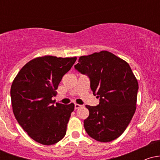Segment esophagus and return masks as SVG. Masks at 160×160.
Segmentation results:
<instances>
[{
    "label": "esophagus",
    "mask_w": 160,
    "mask_h": 160,
    "mask_svg": "<svg viewBox=\"0 0 160 160\" xmlns=\"http://www.w3.org/2000/svg\"><path fill=\"white\" fill-rule=\"evenodd\" d=\"M82 105H80V104H74V108L75 109H78V108H80V107H81Z\"/></svg>",
    "instance_id": "34e87169"
}]
</instances>
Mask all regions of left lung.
I'll return each mask as SVG.
<instances>
[{
	"instance_id": "obj_1",
	"label": "left lung",
	"mask_w": 160,
	"mask_h": 160,
	"mask_svg": "<svg viewBox=\"0 0 160 160\" xmlns=\"http://www.w3.org/2000/svg\"><path fill=\"white\" fill-rule=\"evenodd\" d=\"M75 69L90 80L93 94L99 98L97 106L86 105L89 115L84 120L88 135L101 142L120 137L136 110L138 83L128 64L108 51H101L79 58Z\"/></svg>"
}]
</instances>
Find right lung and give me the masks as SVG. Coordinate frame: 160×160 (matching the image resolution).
Wrapping results in <instances>:
<instances>
[{
    "label": "right lung",
    "instance_id": "obj_1",
    "mask_svg": "<svg viewBox=\"0 0 160 160\" xmlns=\"http://www.w3.org/2000/svg\"><path fill=\"white\" fill-rule=\"evenodd\" d=\"M76 60V57H38L25 64L12 82L14 116L28 136L40 144H54L65 137L74 104L55 105L52 98Z\"/></svg>",
    "mask_w": 160,
    "mask_h": 160
}]
</instances>
